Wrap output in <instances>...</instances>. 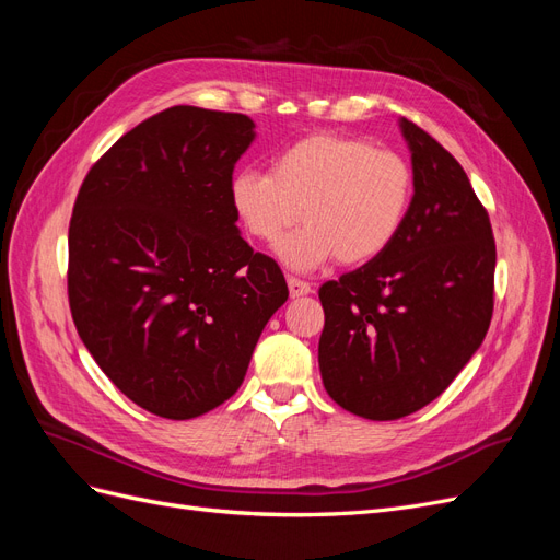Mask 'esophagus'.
<instances>
[{"instance_id":"34e87169","label":"esophagus","mask_w":560,"mask_h":560,"mask_svg":"<svg viewBox=\"0 0 560 560\" xmlns=\"http://www.w3.org/2000/svg\"><path fill=\"white\" fill-rule=\"evenodd\" d=\"M287 287H290V296H292V299L311 294V284L299 280V278H287Z\"/></svg>"}]
</instances>
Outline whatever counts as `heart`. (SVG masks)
<instances>
[{
    "label": "heart",
    "mask_w": 560,
    "mask_h": 560,
    "mask_svg": "<svg viewBox=\"0 0 560 560\" xmlns=\"http://www.w3.org/2000/svg\"><path fill=\"white\" fill-rule=\"evenodd\" d=\"M413 191L401 154L336 132L296 140L273 156L270 173L241 171L229 184L231 208L254 241L273 245L303 217L306 226L276 249L296 273L376 259L399 235Z\"/></svg>",
    "instance_id": "b5f03b06"
}]
</instances>
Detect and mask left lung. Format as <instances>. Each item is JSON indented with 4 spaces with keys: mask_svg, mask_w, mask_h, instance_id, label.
Wrapping results in <instances>:
<instances>
[{
    "mask_svg": "<svg viewBox=\"0 0 560 560\" xmlns=\"http://www.w3.org/2000/svg\"><path fill=\"white\" fill-rule=\"evenodd\" d=\"M399 128L416 177L409 217L376 259L319 287L322 383L369 420L404 418L442 395L493 317L488 212L442 144L409 118Z\"/></svg>",
    "mask_w": 560,
    "mask_h": 560,
    "instance_id": "left-lung-1",
    "label": "left lung"
}]
</instances>
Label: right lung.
I'll return each instance as SVG.
<instances>
[{"mask_svg":"<svg viewBox=\"0 0 560 560\" xmlns=\"http://www.w3.org/2000/svg\"><path fill=\"white\" fill-rule=\"evenodd\" d=\"M245 114L177 105L126 132L83 179L67 294L97 366L144 411L189 420L241 387L290 296L280 266L235 226Z\"/></svg>","mask_w":560,"mask_h":560,"instance_id":"add662e5","label":"right lung"}]
</instances>
